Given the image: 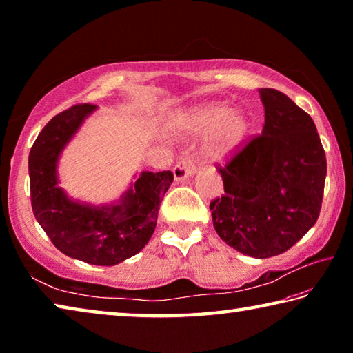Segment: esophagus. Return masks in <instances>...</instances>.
Wrapping results in <instances>:
<instances>
[{"label": "esophagus", "instance_id": "obj_1", "mask_svg": "<svg viewBox=\"0 0 353 353\" xmlns=\"http://www.w3.org/2000/svg\"><path fill=\"white\" fill-rule=\"evenodd\" d=\"M196 172V166L191 162V159H183L181 162H177L174 168H172V174L177 182L185 181V179L193 177Z\"/></svg>", "mask_w": 353, "mask_h": 353}]
</instances>
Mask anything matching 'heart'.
Listing matches in <instances>:
<instances>
[{
  "mask_svg": "<svg viewBox=\"0 0 353 353\" xmlns=\"http://www.w3.org/2000/svg\"><path fill=\"white\" fill-rule=\"evenodd\" d=\"M174 128L194 135L210 134L207 155L213 160H224L235 154L246 140L250 121L246 113L232 109L227 103H208L177 115Z\"/></svg>",
  "mask_w": 353,
  "mask_h": 353,
  "instance_id": "b5f03b06",
  "label": "heart"
}]
</instances>
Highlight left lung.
<instances>
[{
  "label": "left lung",
  "instance_id": "8db88e82",
  "mask_svg": "<svg viewBox=\"0 0 353 353\" xmlns=\"http://www.w3.org/2000/svg\"><path fill=\"white\" fill-rule=\"evenodd\" d=\"M265 126L225 166L213 227L230 248L268 259L294 246L318 221L327 160L312 117L282 92L260 88Z\"/></svg>",
  "mask_w": 353,
  "mask_h": 353
}]
</instances>
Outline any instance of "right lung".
I'll use <instances>...</instances> for the list:
<instances>
[{
	"instance_id": "1",
	"label": "right lung",
	"mask_w": 353,
	"mask_h": 353,
	"mask_svg": "<svg viewBox=\"0 0 353 353\" xmlns=\"http://www.w3.org/2000/svg\"><path fill=\"white\" fill-rule=\"evenodd\" d=\"M97 105L77 104L41 129L29 152V182L35 219L52 244L71 259L98 266L118 265L146 246L157 225L171 171H141L121 198L92 205L59 187V159Z\"/></svg>"
}]
</instances>
